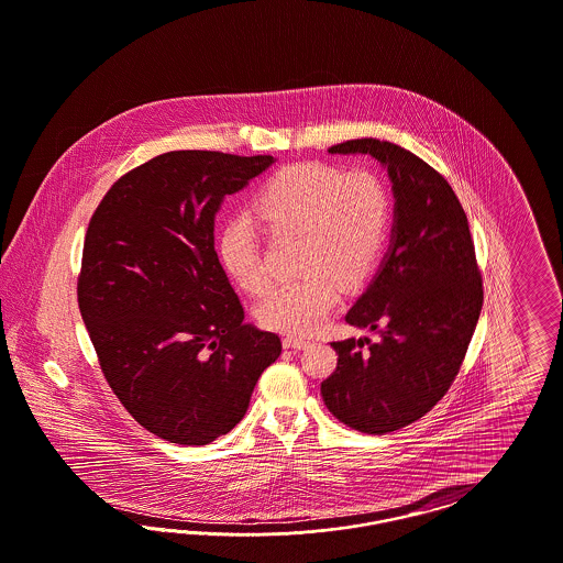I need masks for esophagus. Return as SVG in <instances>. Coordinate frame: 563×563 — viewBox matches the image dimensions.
I'll return each mask as SVG.
<instances>
[{
  "label": "esophagus",
  "instance_id": "34e87169",
  "mask_svg": "<svg viewBox=\"0 0 563 563\" xmlns=\"http://www.w3.org/2000/svg\"><path fill=\"white\" fill-rule=\"evenodd\" d=\"M310 342L306 340V338H301V335H285L283 338V346L285 349H306Z\"/></svg>",
  "mask_w": 563,
  "mask_h": 563
}]
</instances>
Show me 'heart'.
<instances>
[{
    "instance_id": "1",
    "label": "heart",
    "mask_w": 563,
    "mask_h": 563,
    "mask_svg": "<svg viewBox=\"0 0 563 563\" xmlns=\"http://www.w3.org/2000/svg\"><path fill=\"white\" fill-rule=\"evenodd\" d=\"M253 209L274 234L299 236L294 280L280 283L257 303L264 327L310 333L338 306L342 287L367 280L382 255L390 223V196L372 170L344 173L322 162L280 168L255 196ZM219 262L246 294L269 285L255 225L230 219L217 241Z\"/></svg>"
}]
</instances>
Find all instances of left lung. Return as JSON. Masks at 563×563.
Wrapping results in <instances>:
<instances>
[{"label": "left lung", "mask_w": 563, "mask_h": 563, "mask_svg": "<svg viewBox=\"0 0 563 563\" xmlns=\"http://www.w3.org/2000/svg\"><path fill=\"white\" fill-rule=\"evenodd\" d=\"M329 154L374 156L397 200L390 251L346 314L379 340L333 342L338 367L321 384L340 422L386 434L420 420L454 384L482 314V269L466 213L430 164L377 139L344 141Z\"/></svg>", "instance_id": "obj_1"}]
</instances>
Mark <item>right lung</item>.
Masks as SVG:
<instances>
[{"label":"right lung","instance_id":"obj_1","mask_svg":"<svg viewBox=\"0 0 563 563\" xmlns=\"http://www.w3.org/2000/svg\"><path fill=\"white\" fill-rule=\"evenodd\" d=\"M274 162L181 150L122 175L90 217L78 306L109 388L143 429L207 445L246 413L280 338L244 322L214 213Z\"/></svg>","mask_w":563,"mask_h":563}]
</instances>
